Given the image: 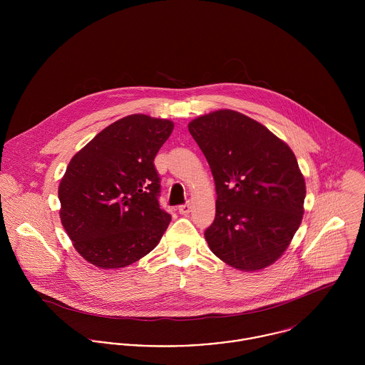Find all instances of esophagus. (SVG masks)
<instances>
[{
    "instance_id": "obj_1",
    "label": "esophagus",
    "mask_w": 365,
    "mask_h": 365,
    "mask_svg": "<svg viewBox=\"0 0 365 365\" xmlns=\"http://www.w3.org/2000/svg\"><path fill=\"white\" fill-rule=\"evenodd\" d=\"M190 210H191V204H190V202H185V204H182V205L178 207V212H180L181 215H187V213H190Z\"/></svg>"
}]
</instances>
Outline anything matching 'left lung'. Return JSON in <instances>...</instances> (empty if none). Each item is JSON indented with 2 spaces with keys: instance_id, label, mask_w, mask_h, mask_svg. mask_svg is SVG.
Instances as JSON below:
<instances>
[{
  "instance_id": "1",
  "label": "left lung",
  "mask_w": 365,
  "mask_h": 365,
  "mask_svg": "<svg viewBox=\"0 0 365 365\" xmlns=\"http://www.w3.org/2000/svg\"><path fill=\"white\" fill-rule=\"evenodd\" d=\"M216 188V215L205 230L209 249L243 269L277 260L298 230L307 195L292 150L255 119L220 109L190 122Z\"/></svg>"
}]
</instances>
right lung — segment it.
<instances>
[{"label": "right lung", "mask_w": 365, "mask_h": 365, "mask_svg": "<svg viewBox=\"0 0 365 365\" xmlns=\"http://www.w3.org/2000/svg\"><path fill=\"white\" fill-rule=\"evenodd\" d=\"M173 128L167 119L125 116L68 163L58 185L60 217L86 260L120 268L156 247L171 215L158 202L155 157Z\"/></svg>", "instance_id": "right-lung-1"}]
</instances>
